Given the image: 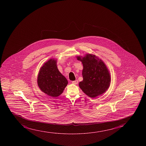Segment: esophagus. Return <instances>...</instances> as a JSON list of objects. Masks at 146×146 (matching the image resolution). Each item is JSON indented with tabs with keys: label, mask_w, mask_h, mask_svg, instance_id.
I'll return each mask as SVG.
<instances>
[{
	"label": "esophagus",
	"mask_w": 146,
	"mask_h": 146,
	"mask_svg": "<svg viewBox=\"0 0 146 146\" xmlns=\"http://www.w3.org/2000/svg\"><path fill=\"white\" fill-rule=\"evenodd\" d=\"M72 84H75V85H76V84H78V80H75V81H72Z\"/></svg>",
	"instance_id": "34e87169"
}]
</instances>
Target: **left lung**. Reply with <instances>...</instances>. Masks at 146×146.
<instances>
[{
  "label": "left lung",
  "instance_id": "1",
  "mask_svg": "<svg viewBox=\"0 0 146 146\" xmlns=\"http://www.w3.org/2000/svg\"><path fill=\"white\" fill-rule=\"evenodd\" d=\"M83 66V80L79 86L85 94L91 98H95L107 90L111 83V76L103 61L93 54H86L84 57L77 56Z\"/></svg>",
  "mask_w": 146,
  "mask_h": 146
}]
</instances>
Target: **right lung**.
Listing matches in <instances>:
<instances>
[{
    "mask_svg": "<svg viewBox=\"0 0 146 146\" xmlns=\"http://www.w3.org/2000/svg\"><path fill=\"white\" fill-rule=\"evenodd\" d=\"M38 86L42 92L56 97L62 94L68 81L57 67V60L50 59L41 67L37 78Z\"/></svg>",
    "mask_w": 146,
    "mask_h": 146,
    "instance_id": "add662e5",
    "label": "right lung"
}]
</instances>
